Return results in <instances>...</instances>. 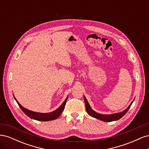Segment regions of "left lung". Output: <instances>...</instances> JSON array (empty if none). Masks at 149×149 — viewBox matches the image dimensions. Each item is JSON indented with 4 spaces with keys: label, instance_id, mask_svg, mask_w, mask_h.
Wrapping results in <instances>:
<instances>
[{
    "label": "left lung",
    "instance_id": "left-lung-1",
    "mask_svg": "<svg viewBox=\"0 0 149 149\" xmlns=\"http://www.w3.org/2000/svg\"><path fill=\"white\" fill-rule=\"evenodd\" d=\"M84 100L86 109L88 114L89 116H92L93 118L101 120L104 122H112L114 120H118L121 118H123V117L126 114V112L128 111L129 108L130 107V106H131L132 102L134 101V100L132 101V102L130 104V105L123 111L118 112V113H115V114H102L97 113V112H95L94 110L92 109V108L91 107V106H90L89 102H88L86 98L84 96Z\"/></svg>",
    "mask_w": 149,
    "mask_h": 149
}]
</instances>
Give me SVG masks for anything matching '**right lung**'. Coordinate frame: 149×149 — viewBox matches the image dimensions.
Instances as JSON below:
<instances>
[{
  "mask_svg": "<svg viewBox=\"0 0 149 149\" xmlns=\"http://www.w3.org/2000/svg\"><path fill=\"white\" fill-rule=\"evenodd\" d=\"M13 97H14L15 100L16 101L18 104H19L22 111H23L26 116L29 117V118L31 119L39 120V121H49V120H55V119H57L58 117H59L63 111L64 110V108H65L67 99H68V96H67L66 98L65 99V100L64 101V102H63L61 104V105L59 107H58V109H56L55 111H53L50 112H48V113H41V112H37L31 111L27 109H26V108L24 107L19 102H18V101L17 100V99L15 98L14 95H13Z\"/></svg>",
  "mask_w": 149,
  "mask_h": 149,
  "instance_id": "right-lung-1",
  "label": "right lung"
}]
</instances>
